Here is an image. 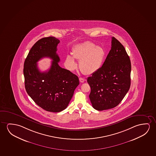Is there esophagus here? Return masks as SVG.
Segmentation results:
<instances>
[{
  "instance_id": "obj_1",
  "label": "esophagus",
  "mask_w": 156,
  "mask_h": 156,
  "mask_svg": "<svg viewBox=\"0 0 156 156\" xmlns=\"http://www.w3.org/2000/svg\"><path fill=\"white\" fill-rule=\"evenodd\" d=\"M79 81L80 83H84V81H85V79L83 78H79Z\"/></svg>"
}]
</instances>
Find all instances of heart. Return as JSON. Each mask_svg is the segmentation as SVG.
Wrapping results in <instances>:
<instances>
[{"mask_svg": "<svg viewBox=\"0 0 156 156\" xmlns=\"http://www.w3.org/2000/svg\"><path fill=\"white\" fill-rule=\"evenodd\" d=\"M106 55L105 50L100 46H96L94 43L87 41L76 45L72 56L68 55L66 62L70 70L77 67L75 59L79 61V69L85 75H91L101 68Z\"/></svg>", "mask_w": 156, "mask_h": 156, "instance_id": "obj_1", "label": "heart"}]
</instances>
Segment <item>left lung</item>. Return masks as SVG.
Wrapping results in <instances>:
<instances>
[{
    "label": "left lung",
    "instance_id": "8db88e82",
    "mask_svg": "<svg viewBox=\"0 0 156 156\" xmlns=\"http://www.w3.org/2000/svg\"><path fill=\"white\" fill-rule=\"evenodd\" d=\"M131 62L123 45L112 38V47L103 65L88 77L89 95L92 107L104 111L117 106L128 92L131 79Z\"/></svg>",
    "mask_w": 156,
    "mask_h": 156
}]
</instances>
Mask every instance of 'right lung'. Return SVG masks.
<instances>
[{"label": "right lung", "mask_w": 156, "mask_h": 156, "mask_svg": "<svg viewBox=\"0 0 156 156\" xmlns=\"http://www.w3.org/2000/svg\"><path fill=\"white\" fill-rule=\"evenodd\" d=\"M59 42L52 36L39 40L30 50L23 66L25 88L28 94L38 106L55 113L68 107L79 84L76 75L58 65L60 59L56 51ZM44 57H49L53 61L49 70L41 72L37 62Z\"/></svg>", "instance_id": "add662e5"}]
</instances>
